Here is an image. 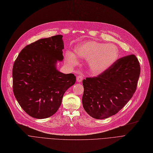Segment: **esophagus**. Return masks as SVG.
Returning <instances> with one entry per match:
<instances>
[{"instance_id":"1","label":"esophagus","mask_w":153,"mask_h":153,"mask_svg":"<svg viewBox=\"0 0 153 153\" xmlns=\"http://www.w3.org/2000/svg\"><path fill=\"white\" fill-rule=\"evenodd\" d=\"M82 79H83V76L81 74H79V76H77V81L78 82H81L82 81Z\"/></svg>"}]
</instances>
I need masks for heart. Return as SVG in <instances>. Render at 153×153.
<instances>
[{
	"label": "heart",
	"mask_w": 153,
	"mask_h": 153,
	"mask_svg": "<svg viewBox=\"0 0 153 153\" xmlns=\"http://www.w3.org/2000/svg\"><path fill=\"white\" fill-rule=\"evenodd\" d=\"M74 53L68 51L66 58L71 66L78 64L77 57L87 59L91 71L95 74H99L113 65L118 55L117 48L112 44H105L94 41L85 42L77 45Z\"/></svg>",
	"instance_id": "1"
}]
</instances>
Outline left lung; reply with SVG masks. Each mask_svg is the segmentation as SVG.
Listing matches in <instances>:
<instances>
[{
    "mask_svg": "<svg viewBox=\"0 0 153 153\" xmlns=\"http://www.w3.org/2000/svg\"><path fill=\"white\" fill-rule=\"evenodd\" d=\"M140 74V62L131 54L118 59L97 77L84 79V110L95 119L115 115L133 97Z\"/></svg>",
    "mask_w": 153,
    "mask_h": 153,
    "instance_id": "1",
    "label": "left lung"
}]
</instances>
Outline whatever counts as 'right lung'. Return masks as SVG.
Instances as JSON below:
<instances>
[{
  "label": "right lung",
  "instance_id": "obj_1",
  "mask_svg": "<svg viewBox=\"0 0 153 153\" xmlns=\"http://www.w3.org/2000/svg\"><path fill=\"white\" fill-rule=\"evenodd\" d=\"M61 35L40 39L26 46L14 62L13 91L19 105L30 117L46 118L58 111L63 95L76 77L56 69L64 59Z\"/></svg>",
  "mask_w": 153,
  "mask_h": 153
}]
</instances>
